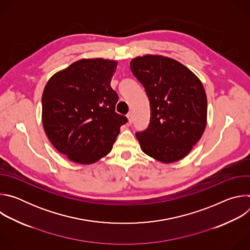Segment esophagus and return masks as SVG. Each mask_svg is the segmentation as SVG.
Masks as SVG:
<instances>
[{
	"instance_id": "1",
	"label": "esophagus",
	"mask_w": 250,
	"mask_h": 250,
	"mask_svg": "<svg viewBox=\"0 0 250 250\" xmlns=\"http://www.w3.org/2000/svg\"><path fill=\"white\" fill-rule=\"evenodd\" d=\"M126 118H127V121H128V125H131L132 124V115L130 113H128L126 115Z\"/></svg>"
}]
</instances>
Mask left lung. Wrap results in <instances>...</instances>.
<instances>
[{"mask_svg":"<svg viewBox=\"0 0 250 250\" xmlns=\"http://www.w3.org/2000/svg\"><path fill=\"white\" fill-rule=\"evenodd\" d=\"M150 104V123L136 132L141 150L162 163L183 159L207 125V95L201 80L182 63L146 54L130 61Z\"/></svg>","mask_w":250,"mask_h":250,"instance_id":"1","label":"left lung"}]
</instances>
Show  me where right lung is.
I'll use <instances>...</instances> for the list:
<instances>
[{
  "label": "right lung",
  "instance_id": "obj_1",
  "mask_svg": "<svg viewBox=\"0 0 250 250\" xmlns=\"http://www.w3.org/2000/svg\"><path fill=\"white\" fill-rule=\"evenodd\" d=\"M118 62L78 60L58 71L42 93V124L52 146L71 161L92 164L109 154L126 117L116 113L111 87Z\"/></svg>",
  "mask_w": 250,
  "mask_h": 250
}]
</instances>
